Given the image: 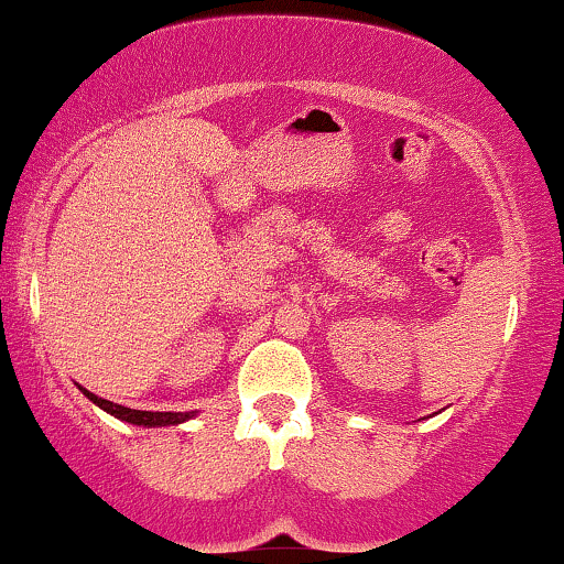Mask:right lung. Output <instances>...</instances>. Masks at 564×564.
Listing matches in <instances>:
<instances>
[{"label":"right lung","mask_w":564,"mask_h":564,"mask_svg":"<svg viewBox=\"0 0 564 564\" xmlns=\"http://www.w3.org/2000/svg\"><path fill=\"white\" fill-rule=\"evenodd\" d=\"M85 395L90 398L93 403L96 405H101L104 411H109L111 416H117V419H122V422H130V424H140V426H169V424H182V422H187L189 416H195V411H180V413H174V411H134V409H127V405H119V403H111V401H104V398H98V395H93L90 390H85V388H80Z\"/></svg>","instance_id":"obj_1"}]
</instances>
